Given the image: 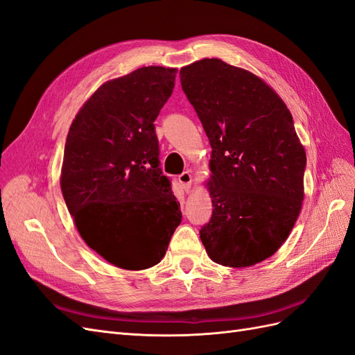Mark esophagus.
Segmentation results:
<instances>
[{"label": "esophagus", "instance_id": "obj_1", "mask_svg": "<svg viewBox=\"0 0 355 355\" xmlns=\"http://www.w3.org/2000/svg\"><path fill=\"white\" fill-rule=\"evenodd\" d=\"M178 180H179V184L182 185V188H184V189H185L187 192H189V191H191V184H192V176H191V173H189V171H184V173H182V175H179Z\"/></svg>", "mask_w": 355, "mask_h": 355}]
</instances>
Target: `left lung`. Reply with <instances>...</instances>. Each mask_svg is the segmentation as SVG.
I'll return each instance as SVG.
<instances>
[{
  "label": "left lung",
  "mask_w": 355,
  "mask_h": 355,
  "mask_svg": "<svg viewBox=\"0 0 355 355\" xmlns=\"http://www.w3.org/2000/svg\"><path fill=\"white\" fill-rule=\"evenodd\" d=\"M179 73L211 146L213 213L200 239L216 263L262 262L286 241L304 201L306 155L293 116L259 77L220 59Z\"/></svg>",
  "instance_id": "8db88e82"
}]
</instances>
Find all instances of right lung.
I'll return each instance as SVG.
<instances>
[{"label": "right lung", "instance_id": "add662e5", "mask_svg": "<svg viewBox=\"0 0 355 355\" xmlns=\"http://www.w3.org/2000/svg\"><path fill=\"white\" fill-rule=\"evenodd\" d=\"M175 68H139L105 83L71 124L60 188L83 240L124 270L166 254L182 220L159 167L154 121L173 93Z\"/></svg>", "mask_w": 355, "mask_h": 355}]
</instances>
